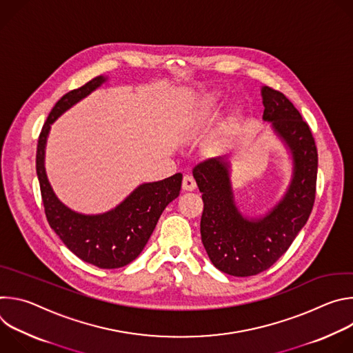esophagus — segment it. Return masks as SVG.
Returning a JSON list of instances; mask_svg holds the SVG:
<instances>
[{
	"label": "esophagus",
	"mask_w": 353,
	"mask_h": 353,
	"mask_svg": "<svg viewBox=\"0 0 353 353\" xmlns=\"http://www.w3.org/2000/svg\"><path fill=\"white\" fill-rule=\"evenodd\" d=\"M195 187H196V183H195L194 177L190 176V174H185V176L183 177V190H185V191H192Z\"/></svg>",
	"instance_id": "1"
}]
</instances>
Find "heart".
Listing matches in <instances>:
<instances>
[{
    "label": "heart",
    "mask_w": 353,
    "mask_h": 353,
    "mask_svg": "<svg viewBox=\"0 0 353 353\" xmlns=\"http://www.w3.org/2000/svg\"><path fill=\"white\" fill-rule=\"evenodd\" d=\"M216 100H218V96H215V94H214V96H211V97H210V100H208V105H210V106H212V105L216 102Z\"/></svg>",
    "instance_id": "1"
}]
</instances>
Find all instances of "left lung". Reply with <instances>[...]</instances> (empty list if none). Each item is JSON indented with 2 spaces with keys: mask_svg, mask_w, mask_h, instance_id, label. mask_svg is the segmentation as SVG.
I'll list each match as a JSON object with an SVG mask.
<instances>
[{
  "mask_svg": "<svg viewBox=\"0 0 353 353\" xmlns=\"http://www.w3.org/2000/svg\"><path fill=\"white\" fill-rule=\"evenodd\" d=\"M264 120L292 149L294 176L282 203L260 221L244 219L233 204L228 163L221 158L199 162L192 174L203 192L201 240L212 264L233 276L257 275L286 253L312 214L319 155L309 124L279 90L263 88Z\"/></svg>",
  "mask_w": 353,
  "mask_h": 353,
  "instance_id": "1",
  "label": "left lung"
}]
</instances>
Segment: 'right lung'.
Listing matches in <instances>:
<instances>
[{"label":"right lung","instance_id":"1","mask_svg":"<svg viewBox=\"0 0 353 353\" xmlns=\"http://www.w3.org/2000/svg\"><path fill=\"white\" fill-rule=\"evenodd\" d=\"M105 81L96 77L65 93L50 112L37 139L36 172L47 222L61 241L82 261L113 270L134 261L152 234L163 210L179 196L183 176L139 185L116 210L96 216L79 215L64 207L50 187L44 172V145L52 124Z\"/></svg>","mask_w":353,"mask_h":353}]
</instances>
